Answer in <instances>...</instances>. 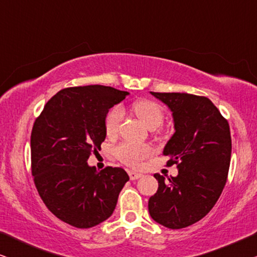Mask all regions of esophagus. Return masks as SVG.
<instances>
[{"mask_svg": "<svg viewBox=\"0 0 257 257\" xmlns=\"http://www.w3.org/2000/svg\"><path fill=\"white\" fill-rule=\"evenodd\" d=\"M128 175H130V179H131V180H137V179L143 177L142 173H138V172H136V171H130Z\"/></svg>", "mask_w": 257, "mask_h": 257, "instance_id": "34e87169", "label": "esophagus"}]
</instances>
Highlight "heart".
I'll return each mask as SVG.
<instances>
[{"mask_svg": "<svg viewBox=\"0 0 257 257\" xmlns=\"http://www.w3.org/2000/svg\"><path fill=\"white\" fill-rule=\"evenodd\" d=\"M132 110L146 127L156 130L163 124L164 112L157 103L152 100H138L133 104ZM122 120V108L120 106L112 107L105 119V131L107 136H115L118 133L119 126ZM115 156L122 163L138 166L143 160L149 158L152 154L151 147L146 145H136V144L124 143L120 144L114 151Z\"/></svg>", "mask_w": 257, "mask_h": 257, "instance_id": "heart-1", "label": "heart"}]
</instances>
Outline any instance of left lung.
I'll use <instances>...</instances> for the list:
<instances>
[{
    "instance_id": "left-lung-1",
    "label": "left lung",
    "mask_w": 257,
    "mask_h": 257,
    "mask_svg": "<svg viewBox=\"0 0 257 257\" xmlns=\"http://www.w3.org/2000/svg\"><path fill=\"white\" fill-rule=\"evenodd\" d=\"M172 112L175 132L164 147L177 177L154 174L159 187L149 200L156 222L181 229L209 213L227 181L231 154L228 121L207 97L179 92H151Z\"/></svg>"
}]
</instances>
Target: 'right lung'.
<instances>
[{"mask_svg": "<svg viewBox=\"0 0 257 257\" xmlns=\"http://www.w3.org/2000/svg\"><path fill=\"white\" fill-rule=\"evenodd\" d=\"M130 94L104 85L68 87L55 94L31 132V172L38 194L59 220L91 228L108 219L128 181L120 167L97 171L91 153L105 140L108 110Z\"/></svg>", "mask_w": 257, "mask_h": 257, "instance_id": "right-lung-1", "label": "right lung"}]
</instances>
